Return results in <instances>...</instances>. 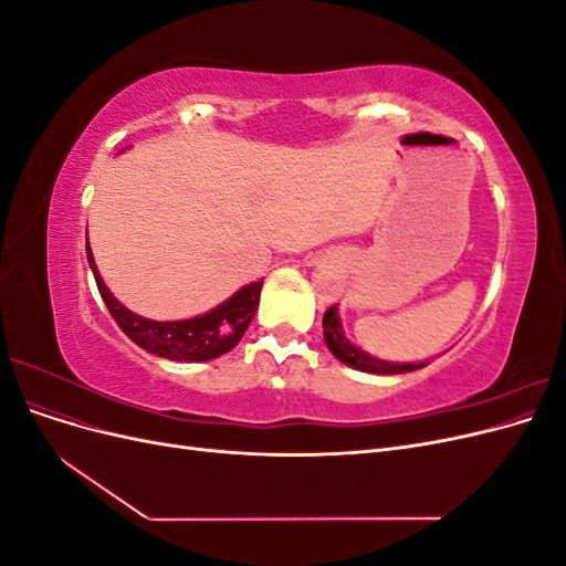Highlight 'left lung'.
Here are the masks:
<instances>
[{
	"mask_svg": "<svg viewBox=\"0 0 566 566\" xmlns=\"http://www.w3.org/2000/svg\"><path fill=\"white\" fill-rule=\"evenodd\" d=\"M323 337H325V345H328V349L339 358L342 364H347V366L358 368V370H366V373L397 375V373L418 370V368L424 366V364H389V361H380V358H373L366 352L349 345V342L345 339V335H342L335 304L328 306V312L323 314Z\"/></svg>",
	"mask_w": 566,
	"mask_h": 566,
	"instance_id": "obj_1",
	"label": "left lung"
}]
</instances>
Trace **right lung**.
Instances as JSON below:
<instances>
[{
	"mask_svg": "<svg viewBox=\"0 0 566 566\" xmlns=\"http://www.w3.org/2000/svg\"><path fill=\"white\" fill-rule=\"evenodd\" d=\"M87 262L94 271L98 293L104 297L111 316L119 325V331H123L132 342H136L142 349L169 358V361H210V358L231 352L245 335L256 306H260L262 281H256L245 285L243 290H238L231 300L219 304L217 310L202 316L165 323L150 321L132 314L111 295L104 279L98 276V269L94 264L90 248Z\"/></svg>",
	"mask_w": 566,
	"mask_h": 566,
	"instance_id": "1",
	"label": "right lung"
}]
</instances>
